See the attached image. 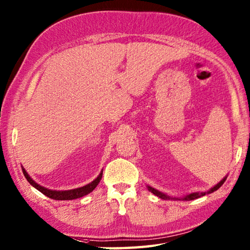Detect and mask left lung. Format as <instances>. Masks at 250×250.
Here are the masks:
<instances>
[{"instance_id": "1", "label": "left lung", "mask_w": 250, "mask_h": 250, "mask_svg": "<svg viewBox=\"0 0 250 250\" xmlns=\"http://www.w3.org/2000/svg\"><path fill=\"white\" fill-rule=\"evenodd\" d=\"M226 179L227 177H225L224 180H221L217 185L216 186H214L213 188H210V189L208 191V192H193V193H190V195H187L186 197H184L183 198V200H193V199H198V198H200V197H202V196H204V195H207V193H212L213 191H215V190H217L218 188L224 184L225 183V181H226ZM147 189L151 191V192H153L155 196H157V197H159V198H162V199H166V200H167V199H172V198H170L169 196H167V195H165V193H163V192H160V191H158V190H156V189H154L153 187H151V186H147Z\"/></svg>"}]
</instances>
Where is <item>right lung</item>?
<instances>
[{"instance_id":"right-lung-1","label":"right lung","mask_w":250,"mask_h":250,"mask_svg":"<svg viewBox=\"0 0 250 250\" xmlns=\"http://www.w3.org/2000/svg\"><path fill=\"white\" fill-rule=\"evenodd\" d=\"M22 171H23L25 179L33 187H35L37 190H40L41 192L43 193V195L49 197V198L54 199V200H74V199L85 196V195H87V193H90L91 191L95 189V187L98 185V183L101 182L102 176H103V172H101V174H99L92 183H90V184H87V185L80 187V188H76V189L60 191V190H50V189H47V188H45V187L38 185L37 183H35L31 179L29 174L26 173V171L23 168H22Z\"/></svg>"}]
</instances>
